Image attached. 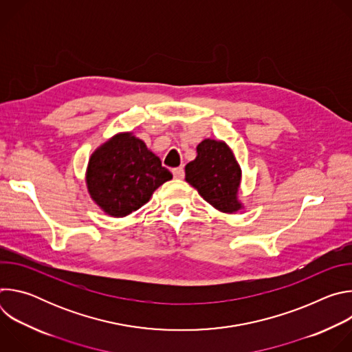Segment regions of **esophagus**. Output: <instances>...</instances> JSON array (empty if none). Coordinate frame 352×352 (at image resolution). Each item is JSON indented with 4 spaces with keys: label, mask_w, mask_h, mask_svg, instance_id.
Wrapping results in <instances>:
<instances>
[{
    "label": "esophagus",
    "mask_w": 352,
    "mask_h": 352,
    "mask_svg": "<svg viewBox=\"0 0 352 352\" xmlns=\"http://www.w3.org/2000/svg\"><path fill=\"white\" fill-rule=\"evenodd\" d=\"M173 175H174L175 178H178V179L184 178V177H185V170H184V167H177V168H173Z\"/></svg>",
    "instance_id": "obj_1"
}]
</instances>
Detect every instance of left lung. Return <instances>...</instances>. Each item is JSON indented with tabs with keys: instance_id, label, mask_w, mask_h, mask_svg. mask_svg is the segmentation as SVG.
Segmentation results:
<instances>
[{
	"instance_id": "8db88e82",
	"label": "left lung",
	"mask_w": 352,
	"mask_h": 352,
	"mask_svg": "<svg viewBox=\"0 0 352 352\" xmlns=\"http://www.w3.org/2000/svg\"><path fill=\"white\" fill-rule=\"evenodd\" d=\"M197 156L185 166V179L208 204L224 213L241 209L236 193L241 168L224 142L205 139L196 147Z\"/></svg>"
}]
</instances>
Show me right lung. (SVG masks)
Instances as JSON below:
<instances>
[{
    "instance_id": "1",
    "label": "right lung",
    "mask_w": 352,
    "mask_h": 352,
    "mask_svg": "<svg viewBox=\"0 0 352 352\" xmlns=\"http://www.w3.org/2000/svg\"><path fill=\"white\" fill-rule=\"evenodd\" d=\"M173 174L146 144L122 133L97 148L87 167V188L107 214L124 217L148 202L152 193Z\"/></svg>"
}]
</instances>
